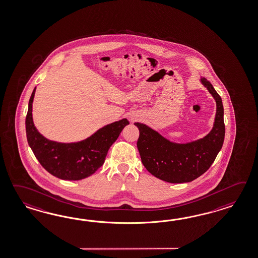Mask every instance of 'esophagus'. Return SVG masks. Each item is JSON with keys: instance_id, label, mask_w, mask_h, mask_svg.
Wrapping results in <instances>:
<instances>
[{"instance_id": "34e87169", "label": "esophagus", "mask_w": 258, "mask_h": 258, "mask_svg": "<svg viewBox=\"0 0 258 258\" xmlns=\"http://www.w3.org/2000/svg\"><path fill=\"white\" fill-rule=\"evenodd\" d=\"M131 119L132 121H134V120L137 119V115H135V114H132V116H131Z\"/></svg>"}]
</instances>
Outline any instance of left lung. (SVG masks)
I'll list each match as a JSON object with an SVG mask.
<instances>
[{
    "instance_id": "8db88e82",
    "label": "left lung",
    "mask_w": 258,
    "mask_h": 258,
    "mask_svg": "<svg viewBox=\"0 0 258 258\" xmlns=\"http://www.w3.org/2000/svg\"><path fill=\"white\" fill-rule=\"evenodd\" d=\"M201 83L216 102L214 126L203 138L182 144L175 143L144 123H134L140 131L137 147L142 162L152 175L165 182H192L207 171L224 144L225 123L222 99L206 78L201 77Z\"/></svg>"
}]
</instances>
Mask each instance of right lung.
<instances>
[{
    "instance_id": "obj_1",
    "label": "right lung",
    "mask_w": 258,
    "mask_h": 258,
    "mask_svg": "<svg viewBox=\"0 0 258 258\" xmlns=\"http://www.w3.org/2000/svg\"><path fill=\"white\" fill-rule=\"evenodd\" d=\"M36 88L29 101L26 116V134L38 161L52 175L61 180L78 181L92 175L104 163L108 150L123 128L130 124L126 118L102 126L85 140L59 143L43 136L34 126L32 102Z\"/></svg>"
}]
</instances>
